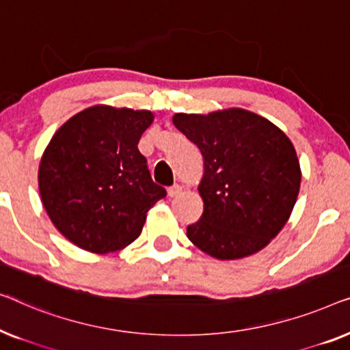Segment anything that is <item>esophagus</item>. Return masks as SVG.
I'll use <instances>...</instances> for the list:
<instances>
[{
    "instance_id": "obj_1",
    "label": "esophagus",
    "mask_w": 350,
    "mask_h": 350,
    "mask_svg": "<svg viewBox=\"0 0 350 350\" xmlns=\"http://www.w3.org/2000/svg\"><path fill=\"white\" fill-rule=\"evenodd\" d=\"M180 191H182V187L179 184H176L168 189V196L170 198H176L177 195H180Z\"/></svg>"
}]
</instances>
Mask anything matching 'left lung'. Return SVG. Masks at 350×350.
Instances as JSON below:
<instances>
[{"instance_id": "obj_1", "label": "left lung", "mask_w": 350, "mask_h": 350, "mask_svg": "<svg viewBox=\"0 0 350 350\" xmlns=\"http://www.w3.org/2000/svg\"><path fill=\"white\" fill-rule=\"evenodd\" d=\"M173 124L203 155V214L187 238L217 260L260 252L279 234L297 203L301 168L290 137L241 107L177 112Z\"/></svg>"}]
</instances>
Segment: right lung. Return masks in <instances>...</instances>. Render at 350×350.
I'll return each mask as SVG.
<instances>
[{
	"mask_svg": "<svg viewBox=\"0 0 350 350\" xmlns=\"http://www.w3.org/2000/svg\"><path fill=\"white\" fill-rule=\"evenodd\" d=\"M154 112L109 105L87 107L52 136L39 161L44 209L68 241L87 252L125 249L163 198L137 149Z\"/></svg>",
	"mask_w": 350,
	"mask_h": 350,
	"instance_id": "right-lung-1",
	"label": "right lung"
}]
</instances>
